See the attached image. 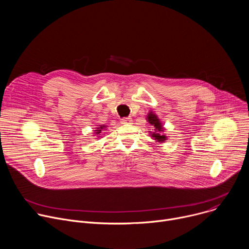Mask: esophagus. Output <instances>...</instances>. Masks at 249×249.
Wrapping results in <instances>:
<instances>
[{
    "mask_svg": "<svg viewBox=\"0 0 249 249\" xmlns=\"http://www.w3.org/2000/svg\"><path fill=\"white\" fill-rule=\"evenodd\" d=\"M121 123L126 124V125L132 124V118L131 117H124V118L121 119Z\"/></svg>",
    "mask_w": 249,
    "mask_h": 249,
    "instance_id": "obj_1",
    "label": "esophagus"
}]
</instances>
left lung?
<instances>
[{"label":"left lung","mask_w":249,"mask_h":249,"mask_svg":"<svg viewBox=\"0 0 249 249\" xmlns=\"http://www.w3.org/2000/svg\"><path fill=\"white\" fill-rule=\"evenodd\" d=\"M148 121H149V123H150L152 126H154L155 131H156L155 133H153L152 137H154L155 140H157L158 142H163L166 137H165L164 135H160V132H161L163 129H162L161 123H160V120L158 119L157 115L154 114L153 112H150V113L148 114Z\"/></svg>","instance_id":"8db88e82"}]
</instances>
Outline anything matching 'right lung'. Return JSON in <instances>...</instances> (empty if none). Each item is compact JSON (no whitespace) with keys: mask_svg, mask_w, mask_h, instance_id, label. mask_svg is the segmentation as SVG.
I'll return each mask as SVG.
<instances>
[{"mask_svg":"<svg viewBox=\"0 0 249 249\" xmlns=\"http://www.w3.org/2000/svg\"><path fill=\"white\" fill-rule=\"evenodd\" d=\"M103 128H105V126H100V127H98L97 129V132H96V135H99L100 133H101V129H103Z\"/></svg>","mask_w":249,"mask_h":249,"instance_id":"right-lung-1","label":"right lung"}]
</instances>
